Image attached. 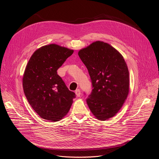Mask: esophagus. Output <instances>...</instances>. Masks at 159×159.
<instances>
[{"mask_svg":"<svg viewBox=\"0 0 159 159\" xmlns=\"http://www.w3.org/2000/svg\"><path fill=\"white\" fill-rule=\"evenodd\" d=\"M75 94H76V95H77V97H79L80 96V94H81V92H80V89H77L76 90H75Z\"/></svg>","mask_w":159,"mask_h":159,"instance_id":"esophagus-1","label":"esophagus"}]
</instances>
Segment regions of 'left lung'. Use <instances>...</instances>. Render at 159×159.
Here are the masks:
<instances>
[{
  "mask_svg": "<svg viewBox=\"0 0 159 159\" xmlns=\"http://www.w3.org/2000/svg\"><path fill=\"white\" fill-rule=\"evenodd\" d=\"M79 56L91 80L92 90L86 99L90 110L99 120L114 116L129 92V72L123 57L111 45L99 41L80 50Z\"/></svg>",
  "mask_w": 159,
  "mask_h": 159,
  "instance_id": "1",
  "label": "left lung"
}]
</instances>
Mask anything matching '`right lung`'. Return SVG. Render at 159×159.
<instances>
[{
  "mask_svg": "<svg viewBox=\"0 0 159 159\" xmlns=\"http://www.w3.org/2000/svg\"><path fill=\"white\" fill-rule=\"evenodd\" d=\"M73 53L51 44L35 51L28 63L22 79L24 93L32 108L44 120H61L76 97L57 74V70Z\"/></svg>",
  "mask_w": 159,
  "mask_h": 159,
  "instance_id": "1",
  "label": "right lung"
}]
</instances>
